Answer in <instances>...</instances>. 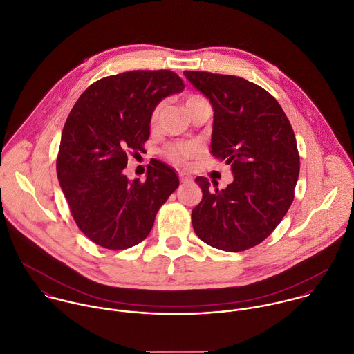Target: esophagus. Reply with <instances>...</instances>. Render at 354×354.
Returning <instances> with one entry per match:
<instances>
[{
    "label": "esophagus",
    "mask_w": 354,
    "mask_h": 354,
    "mask_svg": "<svg viewBox=\"0 0 354 354\" xmlns=\"http://www.w3.org/2000/svg\"><path fill=\"white\" fill-rule=\"evenodd\" d=\"M179 179L182 183H186V182H190L192 180V176L186 172H179Z\"/></svg>",
    "instance_id": "1"
}]
</instances>
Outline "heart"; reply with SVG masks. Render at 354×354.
<instances>
[{"instance_id": "1", "label": "heart", "mask_w": 354, "mask_h": 354, "mask_svg": "<svg viewBox=\"0 0 354 354\" xmlns=\"http://www.w3.org/2000/svg\"><path fill=\"white\" fill-rule=\"evenodd\" d=\"M201 97L198 96H190L187 97L186 100V106L192 105L193 102H197V100H200ZM161 109H162V104L157 105L153 111V113H151V126H157L158 123V118H160V113H161ZM165 156L168 160H171L172 162L175 164H185L186 161H189L190 158H194L198 153L200 149L198 147L194 144V142H174V144H169L167 148H165Z\"/></svg>"}]
</instances>
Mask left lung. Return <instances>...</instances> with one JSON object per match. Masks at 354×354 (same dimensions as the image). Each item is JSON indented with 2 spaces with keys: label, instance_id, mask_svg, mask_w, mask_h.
I'll list each match as a JSON object with an SVG mask.
<instances>
[{
  "label": "left lung",
  "instance_id": "1",
  "mask_svg": "<svg viewBox=\"0 0 354 354\" xmlns=\"http://www.w3.org/2000/svg\"><path fill=\"white\" fill-rule=\"evenodd\" d=\"M213 106L212 154L231 167L225 187L196 182L203 198L192 212L196 235L213 248L241 252L261 243L288 212L299 174L292 127L277 100L235 75L183 71Z\"/></svg>",
  "mask_w": 354,
  "mask_h": 354
}]
</instances>
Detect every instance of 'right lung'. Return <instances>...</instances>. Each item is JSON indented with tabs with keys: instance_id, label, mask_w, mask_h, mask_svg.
I'll list each match as a JSON object with an SVG mask.
<instances>
[{
	"instance_id": "1",
	"label": "right lung",
	"mask_w": 354,
	"mask_h": 354,
	"mask_svg": "<svg viewBox=\"0 0 354 354\" xmlns=\"http://www.w3.org/2000/svg\"><path fill=\"white\" fill-rule=\"evenodd\" d=\"M183 81L169 70H136L88 86L62 133L57 178L78 228L96 245L127 249L147 238L160 207L179 186L172 167L156 161L145 182L123 169L127 153L149 137L151 113L179 93Z\"/></svg>"
}]
</instances>
